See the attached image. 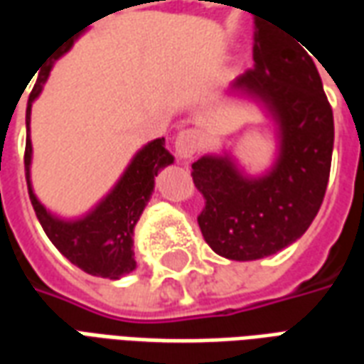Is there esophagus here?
Segmentation results:
<instances>
[{
	"instance_id": "1",
	"label": "esophagus",
	"mask_w": 364,
	"mask_h": 364,
	"mask_svg": "<svg viewBox=\"0 0 364 364\" xmlns=\"http://www.w3.org/2000/svg\"><path fill=\"white\" fill-rule=\"evenodd\" d=\"M203 146V136L195 128H187L181 130L177 138H175V151L181 159L193 158L198 151V148Z\"/></svg>"
}]
</instances>
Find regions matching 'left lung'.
I'll return each mask as SVG.
<instances>
[{
	"label": "left lung",
	"instance_id": "8db88e82",
	"mask_svg": "<svg viewBox=\"0 0 364 364\" xmlns=\"http://www.w3.org/2000/svg\"><path fill=\"white\" fill-rule=\"evenodd\" d=\"M253 62L230 91L259 101L277 122L273 167L250 177L222 154L203 156L191 171L205 197L198 214L203 237L234 261L263 259L304 234L326 195L333 151V112L302 46L255 23Z\"/></svg>",
	"mask_w": 364,
	"mask_h": 364
}]
</instances>
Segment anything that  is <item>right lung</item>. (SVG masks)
<instances>
[{
	"label": "right lung",
	"instance_id": "add662e5",
	"mask_svg": "<svg viewBox=\"0 0 364 364\" xmlns=\"http://www.w3.org/2000/svg\"><path fill=\"white\" fill-rule=\"evenodd\" d=\"M80 35H75V38ZM75 38L72 36L66 48L60 50L54 60H50V64L41 70L35 87L28 95L27 146H25V175H27L28 197L46 236L50 237L52 244L56 245V250L70 263H74L75 267H80L93 277L120 279L136 269L134 252H132L134 226L150 200L156 175L164 167L173 164V156L166 150V138H156L146 144L128 164L124 173L112 187L111 193L91 213L77 220H62L44 208L31 185V159H33V144L28 134L31 107L36 97L41 95L44 82L50 74L52 64L72 48Z\"/></svg>",
	"mask_w": 364,
	"mask_h": 364
}]
</instances>
